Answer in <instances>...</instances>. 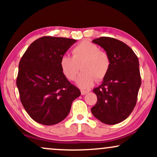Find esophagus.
Returning <instances> with one entry per match:
<instances>
[{
  "label": "esophagus",
  "instance_id": "1",
  "mask_svg": "<svg viewBox=\"0 0 157 157\" xmlns=\"http://www.w3.org/2000/svg\"><path fill=\"white\" fill-rule=\"evenodd\" d=\"M87 93H89V91H85V90H81V94L85 95Z\"/></svg>",
  "mask_w": 157,
  "mask_h": 157
}]
</instances>
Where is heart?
I'll return each instance as SVG.
<instances>
[{"instance_id":"1","label":"heart","mask_w":157,"mask_h":157,"mask_svg":"<svg viewBox=\"0 0 157 157\" xmlns=\"http://www.w3.org/2000/svg\"><path fill=\"white\" fill-rule=\"evenodd\" d=\"M71 54L72 57H61V71L68 80L74 81L81 68L82 71L77 80L81 89H89L95 80L101 81L109 73L111 66L109 56L96 44L83 40L73 48Z\"/></svg>"}]
</instances>
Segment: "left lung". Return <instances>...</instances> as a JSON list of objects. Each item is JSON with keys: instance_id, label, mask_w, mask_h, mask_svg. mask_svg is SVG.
<instances>
[{"instance_id": "1", "label": "left lung", "mask_w": 157, "mask_h": 157, "mask_svg": "<svg viewBox=\"0 0 157 157\" xmlns=\"http://www.w3.org/2000/svg\"><path fill=\"white\" fill-rule=\"evenodd\" d=\"M92 42L103 48L111 66L102 84L93 89L97 101L91 113L100 122L115 125L128 117L137 101L141 86L138 57L128 45L113 37H101Z\"/></svg>"}]
</instances>
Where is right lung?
Wrapping results in <instances>:
<instances>
[{"label":"right lung","instance_id":"right-lung-1","mask_svg":"<svg viewBox=\"0 0 157 157\" xmlns=\"http://www.w3.org/2000/svg\"><path fill=\"white\" fill-rule=\"evenodd\" d=\"M77 40L45 36L29 46L19 63L20 99L32 120L45 125L63 120L81 94L61 71V57Z\"/></svg>","mask_w":157,"mask_h":157}]
</instances>
